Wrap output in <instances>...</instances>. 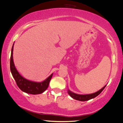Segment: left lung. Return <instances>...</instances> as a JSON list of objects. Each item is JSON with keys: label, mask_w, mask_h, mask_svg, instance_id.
Segmentation results:
<instances>
[{"label": "left lung", "mask_w": 123, "mask_h": 123, "mask_svg": "<svg viewBox=\"0 0 123 123\" xmlns=\"http://www.w3.org/2000/svg\"><path fill=\"white\" fill-rule=\"evenodd\" d=\"M106 85L102 88L101 89H100V90H98L97 92L93 93V94H86V95H80V94H75L72 91H71L70 90H68V94L70 95V96L72 98L74 99L79 100V101H87V100H89L90 99H92V98H95L97 96H98L100 93H101L104 89H105V87H106Z\"/></svg>", "instance_id": "1"}]
</instances>
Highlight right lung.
Instances as JSON below:
<instances>
[{
    "label": "right lung",
    "mask_w": 123,
    "mask_h": 123,
    "mask_svg": "<svg viewBox=\"0 0 123 123\" xmlns=\"http://www.w3.org/2000/svg\"><path fill=\"white\" fill-rule=\"evenodd\" d=\"M13 46L12 48L11 56H10V68L12 76H13V78L14 79L17 86L22 91L28 93V94L33 95L42 94L48 88L49 81L52 77L53 74H52L45 80L41 82H34V81L28 80L24 78L19 74L18 71L15 68L13 58Z\"/></svg>",
    "instance_id": "right-lung-1"
}]
</instances>
